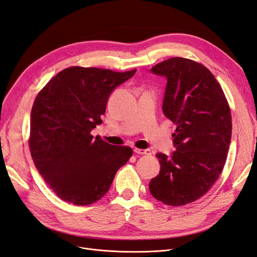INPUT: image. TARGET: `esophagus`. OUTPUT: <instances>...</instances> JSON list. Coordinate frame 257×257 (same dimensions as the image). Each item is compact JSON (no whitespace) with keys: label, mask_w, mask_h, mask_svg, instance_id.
Returning a JSON list of instances; mask_svg holds the SVG:
<instances>
[{"label":"esophagus","mask_w":257,"mask_h":257,"mask_svg":"<svg viewBox=\"0 0 257 257\" xmlns=\"http://www.w3.org/2000/svg\"><path fill=\"white\" fill-rule=\"evenodd\" d=\"M134 152L137 154H141V155H151V150L149 149H138V148H134Z\"/></svg>","instance_id":"1"}]
</instances>
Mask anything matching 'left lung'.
Returning <instances> with one entry per match:
<instances>
[{
	"instance_id": "obj_1",
	"label": "left lung",
	"mask_w": 257,
	"mask_h": 257,
	"mask_svg": "<svg viewBox=\"0 0 257 257\" xmlns=\"http://www.w3.org/2000/svg\"><path fill=\"white\" fill-rule=\"evenodd\" d=\"M151 71L167 77L163 111L176 125V151L171 157L156 154L161 171L149 189L159 202L182 206L204 196L222 172L231 144V109L216 77L197 61L172 57Z\"/></svg>"
}]
</instances>
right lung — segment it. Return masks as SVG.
<instances>
[{"instance_id":"1","label":"right lung","mask_w":257,"mask_h":257,"mask_svg":"<svg viewBox=\"0 0 257 257\" xmlns=\"http://www.w3.org/2000/svg\"><path fill=\"white\" fill-rule=\"evenodd\" d=\"M136 69L69 67L39 91L31 112L29 145L39 173L56 196L74 205H90L108 191L119 168L133 155L91 131L101 124L111 91Z\"/></svg>"}]
</instances>
